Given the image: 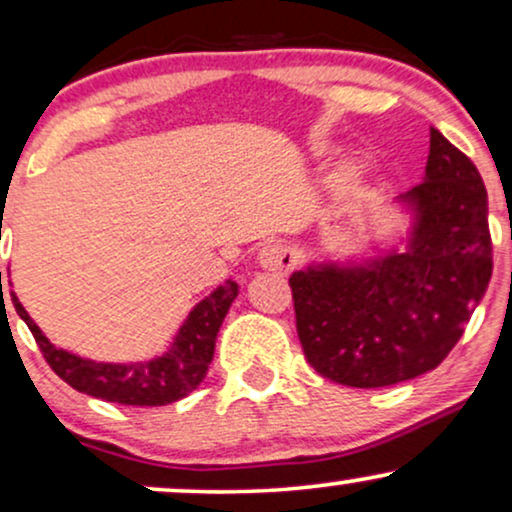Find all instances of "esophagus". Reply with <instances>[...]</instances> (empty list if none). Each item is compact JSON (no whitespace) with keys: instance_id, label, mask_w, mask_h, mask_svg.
I'll list each match as a JSON object with an SVG mask.
<instances>
[{"instance_id":"obj_1","label":"esophagus","mask_w":512,"mask_h":512,"mask_svg":"<svg viewBox=\"0 0 512 512\" xmlns=\"http://www.w3.org/2000/svg\"><path fill=\"white\" fill-rule=\"evenodd\" d=\"M296 251L282 242H268L258 251V263L266 270H292L296 266Z\"/></svg>"}]
</instances>
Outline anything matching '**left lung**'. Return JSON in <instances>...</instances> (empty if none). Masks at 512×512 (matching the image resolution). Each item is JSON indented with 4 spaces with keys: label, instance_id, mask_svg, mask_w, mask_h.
Wrapping results in <instances>:
<instances>
[{
    "label": "left lung",
    "instance_id": "left-lung-1",
    "mask_svg": "<svg viewBox=\"0 0 512 512\" xmlns=\"http://www.w3.org/2000/svg\"><path fill=\"white\" fill-rule=\"evenodd\" d=\"M399 201L413 211L406 246L289 277L306 361L346 387H389L437 368L491 280L487 189L437 128L425 180Z\"/></svg>",
    "mask_w": 512,
    "mask_h": 512
}]
</instances>
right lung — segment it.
<instances>
[{"instance_id":"1","label":"right lung","mask_w":512,"mask_h":512,"mask_svg":"<svg viewBox=\"0 0 512 512\" xmlns=\"http://www.w3.org/2000/svg\"><path fill=\"white\" fill-rule=\"evenodd\" d=\"M237 294L239 287L232 280L213 289L204 301H199L189 311L168 351L137 363H99L75 356L66 349H56L14 292H11V301L23 323L33 332L44 361L73 389L90 394L94 399L123 403V406H168V403L185 399L204 382L208 365L213 361V351H216L218 330Z\"/></svg>"}]
</instances>
